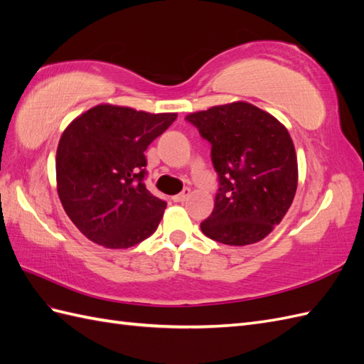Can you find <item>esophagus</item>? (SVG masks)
Wrapping results in <instances>:
<instances>
[{
	"mask_svg": "<svg viewBox=\"0 0 364 364\" xmlns=\"http://www.w3.org/2000/svg\"><path fill=\"white\" fill-rule=\"evenodd\" d=\"M189 195H191V191H189V189H184L181 193H178V195H173L172 200H173L175 203H184L186 200L189 198Z\"/></svg>",
	"mask_w": 364,
	"mask_h": 364,
	"instance_id": "34e87169",
	"label": "esophagus"
}]
</instances>
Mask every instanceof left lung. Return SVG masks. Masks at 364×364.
<instances>
[{
    "instance_id": "1",
    "label": "left lung",
    "mask_w": 364,
    "mask_h": 364,
    "mask_svg": "<svg viewBox=\"0 0 364 364\" xmlns=\"http://www.w3.org/2000/svg\"><path fill=\"white\" fill-rule=\"evenodd\" d=\"M210 143L218 192L203 234L229 246L257 243L272 232L295 197L298 166L287 129L249 102L186 117Z\"/></svg>"
}]
</instances>
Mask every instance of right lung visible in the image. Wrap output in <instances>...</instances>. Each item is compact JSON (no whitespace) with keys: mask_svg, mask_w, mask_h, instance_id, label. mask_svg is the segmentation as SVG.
<instances>
[{"mask_svg":"<svg viewBox=\"0 0 364 364\" xmlns=\"http://www.w3.org/2000/svg\"><path fill=\"white\" fill-rule=\"evenodd\" d=\"M176 119L100 105L75 118L57 149V186L64 210L82 235L109 249L151 237L167 203L147 191L144 152Z\"/></svg>","mask_w":364,"mask_h":364,"instance_id":"right-lung-1","label":"right lung"}]
</instances>
